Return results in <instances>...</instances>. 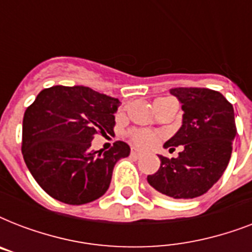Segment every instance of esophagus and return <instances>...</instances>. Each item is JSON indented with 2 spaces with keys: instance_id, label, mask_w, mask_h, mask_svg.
I'll return each instance as SVG.
<instances>
[{
  "instance_id": "34e87169",
  "label": "esophagus",
  "mask_w": 252,
  "mask_h": 252,
  "mask_svg": "<svg viewBox=\"0 0 252 252\" xmlns=\"http://www.w3.org/2000/svg\"><path fill=\"white\" fill-rule=\"evenodd\" d=\"M130 156L134 158H138V157H141V153H140V152H137V150L132 149V152H130Z\"/></svg>"
}]
</instances>
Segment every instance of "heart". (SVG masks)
Listing matches in <instances>:
<instances>
[{
    "instance_id": "1",
    "label": "heart",
    "mask_w": 252,
    "mask_h": 252,
    "mask_svg": "<svg viewBox=\"0 0 252 252\" xmlns=\"http://www.w3.org/2000/svg\"><path fill=\"white\" fill-rule=\"evenodd\" d=\"M167 100H171V99H157L156 103H154V107L157 106V104H159V103L167 102ZM129 138L130 141L133 142L134 146H137L140 149H148V148H152L156 142H158V140H159V134L154 133V132H150V130L136 129L129 132Z\"/></svg>"
}]
</instances>
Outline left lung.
Wrapping results in <instances>:
<instances>
[{
  "instance_id": "1",
  "label": "left lung",
  "mask_w": 252,
  "mask_h": 252,
  "mask_svg": "<svg viewBox=\"0 0 252 252\" xmlns=\"http://www.w3.org/2000/svg\"><path fill=\"white\" fill-rule=\"evenodd\" d=\"M182 103L183 124L165 148L175 150L176 158L158 156L161 166L148 182L174 199H193L203 195L222 176L230 161L237 134L234 108L221 93L201 87L170 89Z\"/></svg>"
}]
</instances>
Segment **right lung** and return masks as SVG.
I'll return each mask as SVG.
<instances>
[{"label":"right lung","mask_w":252,"mask_h":252,"mask_svg":"<svg viewBox=\"0 0 252 252\" xmlns=\"http://www.w3.org/2000/svg\"><path fill=\"white\" fill-rule=\"evenodd\" d=\"M119 99L85 86H52L27 107L22 128V154L31 175L51 197L70 205L99 199L110 187L112 170L129 146L91 149L96 134L114 133Z\"/></svg>","instance_id":"obj_1"}]
</instances>
